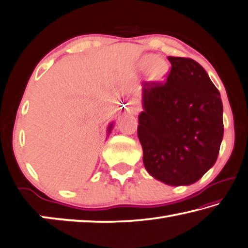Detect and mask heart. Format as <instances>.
<instances>
[{
    "label": "heart",
    "instance_id": "1",
    "mask_svg": "<svg viewBox=\"0 0 248 248\" xmlns=\"http://www.w3.org/2000/svg\"><path fill=\"white\" fill-rule=\"evenodd\" d=\"M153 62H154V63L152 66L151 77L154 81H160L166 76V74H167L168 64L161 59L155 60V57L154 56H149L146 58V62L147 63H151Z\"/></svg>",
    "mask_w": 248,
    "mask_h": 248
}]
</instances>
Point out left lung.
<instances>
[{
  "label": "left lung",
  "mask_w": 248,
  "mask_h": 248,
  "mask_svg": "<svg viewBox=\"0 0 248 248\" xmlns=\"http://www.w3.org/2000/svg\"><path fill=\"white\" fill-rule=\"evenodd\" d=\"M166 83L143 82L137 135L146 170L169 186H189L216 164L223 140L220 92L201 64L168 57Z\"/></svg>",
  "instance_id": "obj_1"
}]
</instances>
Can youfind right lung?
I'll return each instance as SVG.
<instances>
[{
  "label": "right lung",
  "instance_id": "1",
  "mask_svg": "<svg viewBox=\"0 0 248 248\" xmlns=\"http://www.w3.org/2000/svg\"><path fill=\"white\" fill-rule=\"evenodd\" d=\"M112 128H113V123H111L108 125V135L109 133H111V131H112Z\"/></svg>",
  "mask_w": 248,
  "mask_h": 248
}]
</instances>
